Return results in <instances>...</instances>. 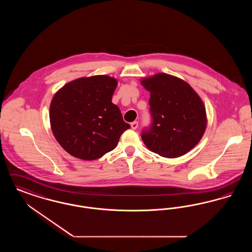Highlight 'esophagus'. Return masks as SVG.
<instances>
[{
    "label": "esophagus",
    "instance_id": "esophagus-1",
    "mask_svg": "<svg viewBox=\"0 0 252 252\" xmlns=\"http://www.w3.org/2000/svg\"><path fill=\"white\" fill-rule=\"evenodd\" d=\"M130 126H131L132 129H137V127H138V122H136V121L132 122L131 124H130Z\"/></svg>",
    "mask_w": 252,
    "mask_h": 252
}]
</instances>
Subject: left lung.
Masks as SVG:
<instances>
[{"mask_svg": "<svg viewBox=\"0 0 252 252\" xmlns=\"http://www.w3.org/2000/svg\"><path fill=\"white\" fill-rule=\"evenodd\" d=\"M150 93L152 123L142 139L152 152L164 158H178L198 144L207 126L203 102L192 87L167 73L144 78Z\"/></svg>", "mask_w": 252, "mask_h": 252, "instance_id": "obj_1", "label": "left lung"}]
</instances>
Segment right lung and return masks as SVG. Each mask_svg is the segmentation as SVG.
I'll list each match as a JSON object with an SVG mask.
<instances>
[{
    "mask_svg": "<svg viewBox=\"0 0 252 252\" xmlns=\"http://www.w3.org/2000/svg\"><path fill=\"white\" fill-rule=\"evenodd\" d=\"M117 80L108 75L81 77L63 86L50 105L51 128L69 154L94 160L113 150L130 126L111 102Z\"/></svg>",
    "mask_w": 252,
    "mask_h": 252,
    "instance_id": "1",
    "label": "right lung"
}]
</instances>
